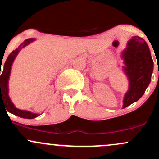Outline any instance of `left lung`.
Segmentation results:
<instances>
[{
	"label": "left lung",
	"mask_w": 159,
	"mask_h": 159,
	"mask_svg": "<svg viewBox=\"0 0 159 159\" xmlns=\"http://www.w3.org/2000/svg\"><path fill=\"white\" fill-rule=\"evenodd\" d=\"M125 67L129 77V88L124 99L123 108L141 98L150 82L153 71V61L146 41L134 36L123 52Z\"/></svg>",
	"instance_id": "1"
}]
</instances>
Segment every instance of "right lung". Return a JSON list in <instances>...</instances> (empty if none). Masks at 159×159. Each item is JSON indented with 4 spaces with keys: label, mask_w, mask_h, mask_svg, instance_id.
I'll return each mask as SVG.
<instances>
[{
    "label": "right lung",
    "mask_w": 159,
    "mask_h": 159,
    "mask_svg": "<svg viewBox=\"0 0 159 159\" xmlns=\"http://www.w3.org/2000/svg\"><path fill=\"white\" fill-rule=\"evenodd\" d=\"M33 41L34 39H26V40H25L21 45L19 46L18 48H16V50H13V52L9 54V56H8L6 62H5L4 64V70H3L2 74L1 75V104H3L5 106V107H6L7 111L11 112V113L15 114V115L16 116H19V117H20L26 119H33L35 118V117H38L39 115L38 114L31 113V112L30 111H27L20 110V109H17L16 107H15L13 104L11 102V99H10L9 96H8L7 83L8 79H9L10 73H11L12 64H13V61L15 57H16V54H18L19 52H20L23 48H24L25 45H27L28 44H30V42H33Z\"/></svg>",
    "instance_id": "1"
}]
</instances>
